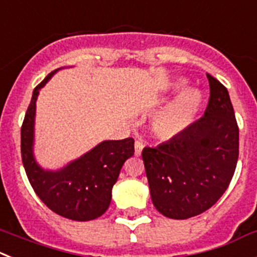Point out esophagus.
<instances>
[{
    "instance_id": "obj_1",
    "label": "esophagus",
    "mask_w": 257,
    "mask_h": 257,
    "mask_svg": "<svg viewBox=\"0 0 257 257\" xmlns=\"http://www.w3.org/2000/svg\"><path fill=\"white\" fill-rule=\"evenodd\" d=\"M142 149H144V144L141 141H136L135 142V150H136V155H141Z\"/></svg>"
}]
</instances>
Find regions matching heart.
I'll return each mask as SVG.
<instances>
[{
	"label": "heart",
	"mask_w": 257,
	"mask_h": 257,
	"mask_svg": "<svg viewBox=\"0 0 257 257\" xmlns=\"http://www.w3.org/2000/svg\"><path fill=\"white\" fill-rule=\"evenodd\" d=\"M184 86V82L176 84V89ZM200 103L202 94L194 89L181 91L172 102L156 113L154 117V131L164 138H172L189 128L195 119Z\"/></svg>",
	"instance_id": "1"
}]
</instances>
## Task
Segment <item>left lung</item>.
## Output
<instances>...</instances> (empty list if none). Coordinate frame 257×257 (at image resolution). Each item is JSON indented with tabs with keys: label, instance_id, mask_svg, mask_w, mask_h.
Masks as SVG:
<instances>
[{
	"label": "left lung",
	"instance_id": "1",
	"mask_svg": "<svg viewBox=\"0 0 257 257\" xmlns=\"http://www.w3.org/2000/svg\"><path fill=\"white\" fill-rule=\"evenodd\" d=\"M207 79L204 116L169 141L142 151L153 204L175 220L200 215L221 198L239 154V129L227 89L208 73Z\"/></svg>",
	"mask_w": 257,
	"mask_h": 257
}]
</instances>
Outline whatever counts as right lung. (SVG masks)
Here are the masks:
<instances>
[{
    "label": "right lung",
    "mask_w": 257,
    "mask_h": 257,
    "mask_svg": "<svg viewBox=\"0 0 257 257\" xmlns=\"http://www.w3.org/2000/svg\"><path fill=\"white\" fill-rule=\"evenodd\" d=\"M59 70L49 73L33 90L21 132L22 160L33 190L51 211L75 221H89L103 215L110 206L122 164L135 154V140L102 141L63 168H42L33 153L36 101L41 88Z\"/></svg>",
    "instance_id": "1"
}]
</instances>
